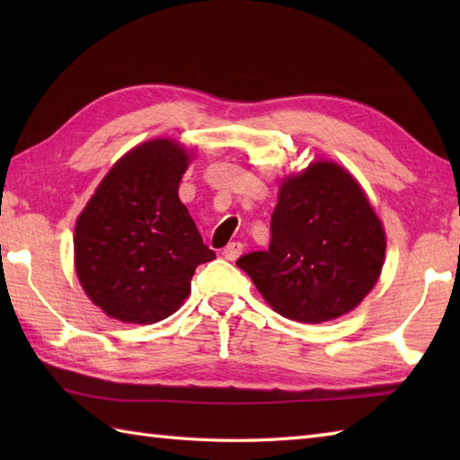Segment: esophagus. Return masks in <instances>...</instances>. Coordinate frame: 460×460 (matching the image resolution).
Wrapping results in <instances>:
<instances>
[{"label": "esophagus", "mask_w": 460, "mask_h": 460, "mask_svg": "<svg viewBox=\"0 0 460 460\" xmlns=\"http://www.w3.org/2000/svg\"><path fill=\"white\" fill-rule=\"evenodd\" d=\"M241 252H243V243L233 241V243H229L227 247L223 249V257L227 259V261H235L241 255Z\"/></svg>", "instance_id": "obj_1"}]
</instances>
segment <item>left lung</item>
Returning <instances> with one entry per match:
<instances>
[{"label": "left lung", "instance_id": "obj_1", "mask_svg": "<svg viewBox=\"0 0 460 460\" xmlns=\"http://www.w3.org/2000/svg\"><path fill=\"white\" fill-rule=\"evenodd\" d=\"M270 245L237 261L280 316L326 322L356 308L379 279L385 235L358 181L316 162L280 185Z\"/></svg>", "mask_w": 460, "mask_h": 460}]
</instances>
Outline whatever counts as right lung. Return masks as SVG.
<instances>
[{
	"label": "right lung",
	"instance_id": "right-lung-1",
	"mask_svg": "<svg viewBox=\"0 0 460 460\" xmlns=\"http://www.w3.org/2000/svg\"><path fill=\"white\" fill-rule=\"evenodd\" d=\"M188 162L172 140L140 144L114 164L76 221V275L116 320L154 324L172 316L195 269L215 259L178 198Z\"/></svg>",
	"mask_w": 460,
	"mask_h": 460
}]
</instances>
